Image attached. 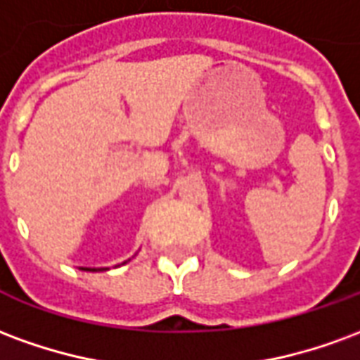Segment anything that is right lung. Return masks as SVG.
<instances>
[{"label": "right lung", "mask_w": 360, "mask_h": 360, "mask_svg": "<svg viewBox=\"0 0 360 360\" xmlns=\"http://www.w3.org/2000/svg\"><path fill=\"white\" fill-rule=\"evenodd\" d=\"M84 270H90V268H84Z\"/></svg>", "instance_id": "1"}]
</instances>
